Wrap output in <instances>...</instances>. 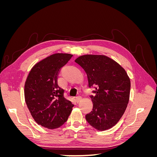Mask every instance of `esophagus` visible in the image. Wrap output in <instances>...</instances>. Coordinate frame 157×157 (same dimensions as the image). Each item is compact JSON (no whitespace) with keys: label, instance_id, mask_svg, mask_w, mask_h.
Masks as SVG:
<instances>
[{"label":"esophagus","instance_id":"esophagus-1","mask_svg":"<svg viewBox=\"0 0 157 157\" xmlns=\"http://www.w3.org/2000/svg\"><path fill=\"white\" fill-rule=\"evenodd\" d=\"M76 101H77V103H78L80 100H81V99H82V97L81 96H77V97H76Z\"/></svg>","mask_w":157,"mask_h":157}]
</instances>
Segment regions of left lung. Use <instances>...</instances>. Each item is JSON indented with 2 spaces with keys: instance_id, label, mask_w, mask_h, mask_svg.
<instances>
[{
  "instance_id": "obj_1",
  "label": "left lung",
  "mask_w": 157,
  "mask_h": 157,
  "mask_svg": "<svg viewBox=\"0 0 157 157\" xmlns=\"http://www.w3.org/2000/svg\"><path fill=\"white\" fill-rule=\"evenodd\" d=\"M86 73L92 111L86 120L98 130L115 126L125 112L130 92V80L121 66L105 56L84 55L75 59Z\"/></svg>"
}]
</instances>
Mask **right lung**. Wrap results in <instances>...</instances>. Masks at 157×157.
<instances>
[{"mask_svg":"<svg viewBox=\"0 0 157 157\" xmlns=\"http://www.w3.org/2000/svg\"><path fill=\"white\" fill-rule=\"evenodd\" d=\"M72 56L55 54L47 57L32 68L26 80L24 94L27 107L38 124L49 129L62 126L74 106L58 84L61 68Z\"/></svg>","mask_w":157,"mask_h":157,"instance_id":"obj_1","label":"right lung"}]
</instances>
